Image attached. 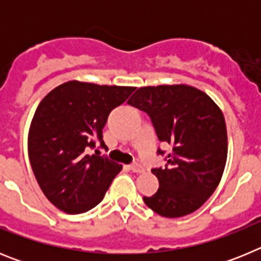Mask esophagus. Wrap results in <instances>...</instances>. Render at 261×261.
<instances>
[{"mask_svg":"<svg viewBox=\"0 0 261 261\" xmlns=\"http://www.w3.org/2000/svg\"><path fill=\"white\" fill-rule=\"evenodd\" d=\"M129 168H130L133 172H142V171H144V167H142L140 163H132V165L129 166Z\"/></svg>","mask_w":261,"mask_h":261,"instance_id":"esophagus-1","label":"esophagus"}]
</instances>
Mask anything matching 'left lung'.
Instances as JSON below:
<instances>
[{
    "mask_svg": "<svg viewBox=\"0 0 261 261\" xmlns=\"http://www.w3.org/2000/svg\"><path fill=\"white\" fill-rule=\"evenodd\" d=\"M128 105L146 112L158 140L171 151L165 168H153L159 188L145 204L167 218L193 213L220 184L227 158V132L222 111L209 95L188 85L140 89ZM158 154H165L158 149Z\"/></svg>",
    "mask_w": 261,
    "mask_h": 261,
    "instance_id": "8db88e82",
    "label": "left lung"
}]
</instances>
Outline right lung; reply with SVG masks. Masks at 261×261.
Masks as SVG:
<instances>
[{
  "mask_svg": "<svg viewBox=\"0 0 261 261\" xmlns=\"http://www.w3.org/2000/svg\"><path fill=\"white\" fill-rule=\"evenodd\" d=\"M136 87L69 81L39 103L29 132V158L48 200L69 214L85 213L102 201L121 165L89 150L103 141L108 115Z\"/></svg>",
  "mask_w": 261,
  "mask_h": 261,
  "instance_id": "right-lung-1",
  "label": "right lung"
}]
</instances>
